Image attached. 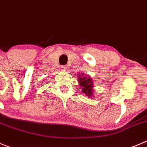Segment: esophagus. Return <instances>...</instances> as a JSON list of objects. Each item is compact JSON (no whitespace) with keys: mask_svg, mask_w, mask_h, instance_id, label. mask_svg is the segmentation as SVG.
<instances>
[{"mask_svg":"<svg viewBox=\"0 0 147 147\" xmlns=\"http://www.w3.org/2000/svg\"><path fill=\"white\" fill-rule=\"evenodd\" d=\"M61 69L63 71H67V66H62Z\"/></svg>","mask_w":147,"mask_h":147,"instance_id":"34e87169","label":"esophagus"}]
</instances>
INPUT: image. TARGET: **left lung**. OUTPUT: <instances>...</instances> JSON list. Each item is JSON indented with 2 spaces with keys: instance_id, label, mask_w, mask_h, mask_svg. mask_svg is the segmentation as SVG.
<instances>
[{
  "instance_id": "obj_1",
  "label": "left lung",
  "mask_w": 147,
  "mask_h": 147,
  "mask_svg": "<svg viewBox=\"0 0 147 147\" xmlns=\"http://www.w3.org/2000/svg\"><path fill=\"white\" fill-rule=\"evenodd\" d=\"M79 85L81 86L82 92L86 96L92 97L93 95V80L88 75L84 74L78 75Z\"/></svg>"
}]
</instances>
